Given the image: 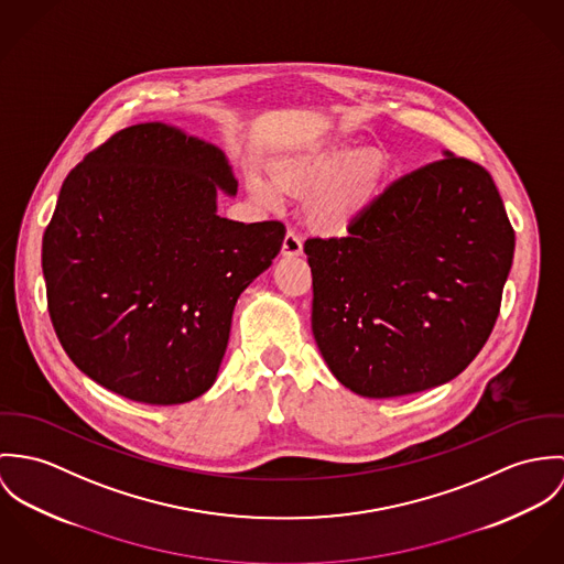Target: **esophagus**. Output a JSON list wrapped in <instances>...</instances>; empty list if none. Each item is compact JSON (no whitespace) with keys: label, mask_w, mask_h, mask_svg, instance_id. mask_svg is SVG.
<instances>
[{"label":"esophagus","mask_w":564,"mask_h":564,"mask_svg":"<svg viewBox=\"0 0 564 564\" xmlns=\"http://www.w3.org/2000/svg\"><path fill=\"white\" fill-rule=\"evenodd\" d=\"M281 252H283V257H299V254H303V240H301V236L296 231L290 229L285 234Z\"/></svg>","instance_id":"34e87169"}]
</instances>
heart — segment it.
<instances>
[{
    "label": "heart",
    "mask_w": 564,
    "mask_h": 564,
    "mask_svg": "<svg viewBox=\"0 0 564 564\" xmlns=\"http://www.w3.org/2000/svg\"><path fill=\"white\" fill-rule=\"evenodd\" d=\"M387 175L382 155L337 142L312 155L279 162L272 180L252 173L249 189L265 205H281L285 194L310 196L307 220L313 229L328 238H346L375 214Z\"/></svg>",
    "instance_id": "obj_1"
}]
</instances>
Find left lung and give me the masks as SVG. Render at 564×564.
Instances as JSON below:
<instances>
[{
    "instance_id": "8db88e82",
    "label": "left lung",
    "mask_w": 564,
    "mask_h": 564,
    "mask_svg": "<svg viewBox=\"0 0 564 564\" xmlns=\"http://www.w3.org/2000/svg\"><path fill=\"white\" fill-rule=\"evenodd\" d=\"M305 252L328 370L364 398H398L456 378L482 350L514 231L491 175L443 151L384 189L355 234Z\"/></svg>"
}]
</instances>
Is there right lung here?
<instances>
[{"instance_id": "1", "label": "right lung", "mask_w": 564, "mask_h": 564, "mask_svg": "<svg viewBox=\"0 0 564 564\" xmlns=\"http://www.w3.org/2000/svg\"><path fill=\"white\" fill-rule=\"evenodd\" d=\"M238 180L216 144L166 123L115 133L64 180L43 236L47 307L68 359L142 404H184L220 370L240 294L285 227L218 216Z\"/></svg>"}]
</instances>
